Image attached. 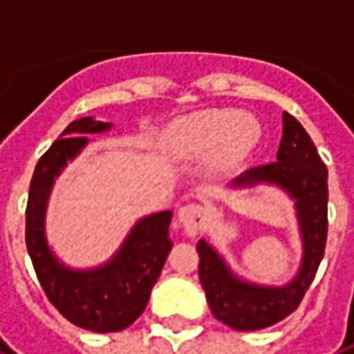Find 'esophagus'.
Here are the masks:
<instances>
[{"label":"esophagus","mask_w":354,"mask_h":354,"mask_svg":"<svg viewBox=\"0 0 354 354\" xmlns=\"http://www.w3.org/2000/svg\"><path fill=\"white\" fill-rule=\"evenodd\" d=\"M179 221L189 235H196L206 221V209L201 204H185L179 208Z\"/></svg>","instance_id":"esophagus-1"}]
</instances>
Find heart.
<instances>
[{
	"label": "heart",
	"mask_w": 354,
	"mask_h": 354,
	"mask_svg": "<svg viewBox=\"0 0 354 354\" xmlns=\"http://www.w3.org/2000/svg\"><path fill=\"white\" fill-rule=\"evenodd\" d=\"M260 138V127L247 113L219 107L202 109L177 119L163 135V152L177 160L212 156L221 167L247 158Z\"/></svg>",
	"instance_id": "1"
}]
</instances>
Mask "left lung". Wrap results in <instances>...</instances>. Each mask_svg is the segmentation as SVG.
Instances as JSON below:
<instances>
[{
    "instance_id": "obj_1",
    "label": "left lung",
    "mask_w": 354,
    "mask_h": 354,
    "mask_svg": "<svg viewBox=\"0 0 354 354\" xmlns=\"http://www.w3.org/2000/svg\"><path fill=\"white\" fill-rule=\"evenodd\" d=\"M256 183H274L297 201L303 264L291 283L262 287L241 281L204 239L198 241V275L212 314L237 331L270 328L299 308L318 272L328 239V167L304 127L287 111L283 113V136L277 160L248 169L233 185L250 187Z\"/></svg>"
}]
</instances>
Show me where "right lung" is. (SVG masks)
Returning <instances> with one entry per match:
<instances>
[{"label": "right lung", "instance_id": "obj_1", "mask_svg": "<svg viewBox=\"0 0 354 354\" xmlns=\"http://www.w3.org/2000/svg\"><path fill=\"white\" fill-rule=\"evenodd\" d=\"M109 123L82 117L73 121L36 163L26 202V248L50 303L75 326L98 333L121 331L145 312L150 291L171 250V212L140 219L123 247L106 266L71 270L51 254L44 235V214L51 185L67 160H73L92 133H104Z\"/></svg>", "mask_w": 354, "mask_h": 354}]
</instances>
